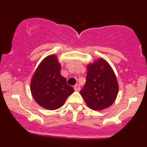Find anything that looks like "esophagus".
Instances as JSON below:
<instances>
[{"label": "esophagus", "instance_id": "34e87169", "mask_svg": "<svg viewBox=\"0 0 147 147\" xmlns=\"http://www.w3.org/2000/svg\"><path fill=\"white\" fill-rule=\"evenodd\" d=\"M74 90L77 92L80 91V84H75V85L74 86Z\"/></svg>", "mask_w": 147, "mask_h": 147}]
</instances>
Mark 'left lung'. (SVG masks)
<instances>
[{"mask_svg": "<svg viewBox=\"0 0 147 147\" xmlns=\"http://www.w3.org/2000/svg\"><path fill=\"white\" fill-rule=\"evenodd\" d=\"M119 91L117 80L112 67L99 58L87 65L86 82L80 94L93 110H102L115 101Z\"/></svg>", "mask_w": 147, "mask_h": 147, "instance_id": "left-lung-1", "label": "left lung"}]
</instances>
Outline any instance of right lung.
<instances>
[{
  "label": "right lung",
  "instance_id": "obj_1",
  "mask_svg": "<svg viewBox=\"0 0 147 147\" xmlns=\"http://www.w3.org/2000/svg\"><path fill=\"white\" fill-rule=\"evenodd\" d=\"M61 65L57 56L50 55L40 63L30 82L32 97L40 107L49 110L59 109L74 92L60 75Z\"/></svg>",
  "mask_w": 147,
  "mask_h": 147
}]
</instances>
